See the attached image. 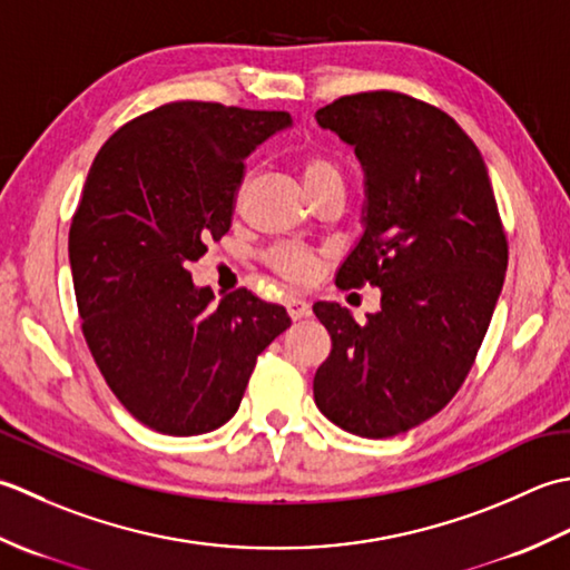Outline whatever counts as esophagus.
<instances>
[{
	"mask_svg": "<svg viewBox=\"0 0 570 570\" xmlns=\"http://www.w3.org/2000/svg\"><path fill=\"white\" fill-rule=\"evenodd\" d=\"M285 307H287V315L293 320H302V317L309 315V305L302 297H287Z\"/></svg>",
	"mask_w": 570,
	"mask_h": 570,
	"instance_id": "34e87169",
	"label": "esophagus"
}]
</instances>
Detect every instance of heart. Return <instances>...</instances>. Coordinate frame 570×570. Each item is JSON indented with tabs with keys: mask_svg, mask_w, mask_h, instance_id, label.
<instances>
[{
	"mask_svg": "<svg viewBox=\"0 0 570 570\" xmlns=\"http://www.w3.org/2000/svg\"><path fill=\"white\" fill-rule=\"evenodd\" d=\"M302 177H305L307 187H312V184H320V181L342 179V174L332 159L322 155H309L305 161H302ZM273 261L277 265V271L285 273L287 277H293V281H309V277L315 275V261L297 248L277 250Z\"/></svg>",
	"mask_w": 570,
	"mask_h": 570,
	"instance_id": "obj_1",
	"label": "heart"
}]
</instances>
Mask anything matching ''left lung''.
<instances>
[{
	"instance_id": "8db88e82",
	"label": "left lung",
	"mask_w": 570,
	"mask_h": 570,
	"mask_svg": "<svg viewBox=\"0 0 570 570\" xmlns=\"http://www.w3.org/2000/svg\"><path fill=\"white\" fill-rule=\"evenodd\" d=\"M315 118L364 169V234L336 285L381 289L364 324L336 302L312 305L332 336L315 403L344 431L391 438L445 409L470 374L504 285L507 236L480 149L443 110L376 90Z\"/></svg>"
}]
</instances>
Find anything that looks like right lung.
<instances>
[{
	"label": "right lung",
	"instance_id": "add662e5",
	"mask_svg": "<svg viewBox=\"0 0 570 570\" xmlns=\"http://www.w3.org/2000/svg\"><path fill=\"white\" fill-rule=\"evenodd\" d=\"M287 112L181 100L122 125L92 161L71 234L80 327L110 391L157 433H212L236 415L285 307L236 289L214 302L189 265L228 234L243 161Z\"/></svg>",
	"mask_w": 570,
	"mask_h": 570
}]
</instances>
